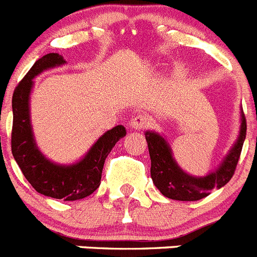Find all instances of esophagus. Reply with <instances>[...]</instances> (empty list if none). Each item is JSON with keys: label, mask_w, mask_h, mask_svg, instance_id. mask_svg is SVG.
Listing matches in <instances>:
<instances>
[{"label": "esophagus", "mask_w": 257, "mask_h": 257, "mask_svg": "<svg viewBox=\"0 0 257 257\" xmlns=\"http://www.w3.org/2000/svg\"><path fill=\"white\" fill-rule=\"evenodd\" d=\"M149 122L151 121H149L148 115L139 113V114L134 115V118L131 119V127L135 130H144L149 126Z\"/></svg>", "instance_id": "34e87169"}]
</instances>
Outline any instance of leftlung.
Listing matches in <instances>:
<instances>
[{
  "instance_id": "1",
  "label": "left lung",
  "mask_w": 257,
  "mask_h": 257,
  "mask_svg": "<svg viewBox=\"0 0 257 257\" xmlns=\"http://www.w3.org/2000/svg\"><path fill=\"white\" fill-rule=\"evenodd\" d=\"M246 118L244 114H242L240 135L237 144L226 156L220 169L205 178H193L180 170L172 158L170 147L166 144L165 139L158 134L147 131L145 139L148 143L152 162L151 176L154 185L160 189L163 196L176 201H198L205 198L213 188L224 187L233 178L246 139Z\"/></svg>"
}]
</instances>
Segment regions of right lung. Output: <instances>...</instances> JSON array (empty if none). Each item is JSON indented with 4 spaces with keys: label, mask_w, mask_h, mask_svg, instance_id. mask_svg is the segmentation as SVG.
<instances>
[{
    "label": "right lung",
    "mask_w": 257,
    "mask_h": 257,
    "mask_svg": "<svg viewBox=\"0 0 257 257\" xmlns=\"http://www.w3.org/2000/svg\"><path fill=\"white\" fill-rule=\"evenodd\" d=\"M64 64L56 52L36 61L13 94L11 152L23 175L38 193L64 201H77L90 196L99 188L104 162L118 140L126 135L123 126H115L97 140L81 162L59 166L47 161L36 147L29 119V94L32 79L42 70Z\"/></svg>",
    "instance_id": "add662e5"
}]
</instances>
